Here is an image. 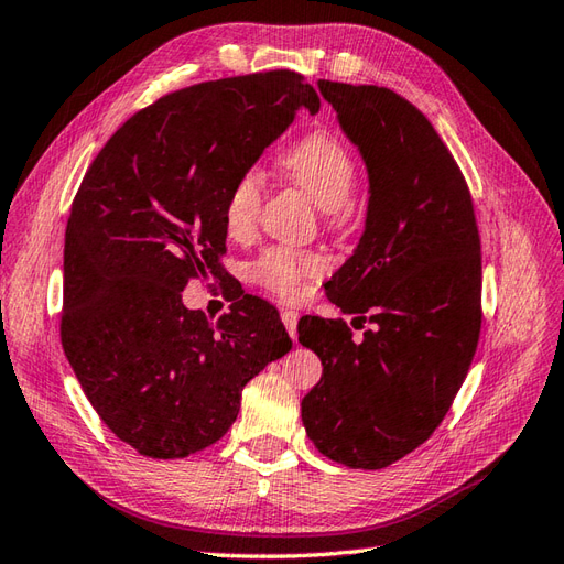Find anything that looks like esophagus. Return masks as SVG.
Here are the masks:
<instances>
[{
  "instance_id": "1",
  "label": "esophagus",
  "mask_w": 564,
  "mask_h": 564,
  "mask_svg": "<svg viewBox=\"0 0 564 564\" xmlns=\"http://www.w3.org/2000/svg\"><path fill=\"white\" fill-rule=\"evenodd\" d=\"M282 323L286 327V333H290L292 339H296V323H299V313L292 308H282Z\"/></svg>"
}]
</instances>
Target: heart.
Here are the masks:
<instances>
[{
  "mask_svg": "<svg viewBox=\"0 0 564 564\" xmlns=\"http://www.w3.org/2000/svg\"><path fill=\"white\" fill-rule=\"evenodd\" d=\"M282 170L327 213H341L356 188V162L349 150L329 133H311L282 155ZM265 178L258 170L243 172L229 186L223 219L229 237H246L258 219ZM323 270V258L306 251L268 249L253 263V278L270 292L294 299L304 282Z\"/></svg>",
  "mask_w": 564,
  "mask_h": 564,
  "instance_id": "1",
  "label": "heart"
}]
</instances>
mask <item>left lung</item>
<instances>
[{"instance_id":"8db88e82","label":"left lung","mask_w":564,"mask_h":564,"mask_svg":"<svg viewBox=\"0 0 564 564\" xmlns=\"http://www.w3.org/2000/svg\"><path fill=\"white\" fill-rule=\"evenodd\" d=\"M368 172L364 235L325 292L356 321L301 318L323 376L301 402L321 455L386 469L429 441L480 333V239L462 170L431 121L390 88L318 80Z\"/></svg>"}]
</instances>
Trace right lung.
Wrapping results in <instances>:
<instances>
[{"mask_svg": "<svg viewBox=\"0 0 564 564\" xmlns=\"http://www.w3.org/2000/svg\"><path fill=\"white\" fill-rule=\"evenodd\" d=\"M321 98L294 72L219 78L164 95L105 143L66 223L62 347L119 441L182 459L237 421L241 390L292 339L243 294L217 323L188 311L194 278L225 282L229 186Z\"/></svg>", "mask_w": 564, "mask_h": 564, "instance_id": "obj_1", "label": "right lung"}]
</instances>
